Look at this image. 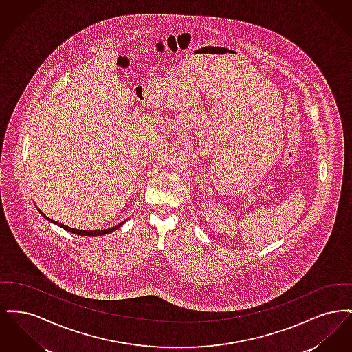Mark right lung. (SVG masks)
Masks as SVG:
<instances>
[{"instance_id":"add662e5","label":"right lung","mask_w":352,"mask_h":352,"mask_svg":"<svg viewBox=\"0 0 352 352\" xmlns=\"http://www.w3.org/2000/svg\"><path fill=\"white\" fill-rule=\"evenodd\" d=\"M41 212V211H39ZM42 215H43V218L47 219V220H50L52 221L54 224H56V226H59V227H62L63 230H66L68 232H71V234H82V236H101V234H111V232H113V231H116L118 228H120L124 223H125V220L124 221H121L120 224L118 226H115V227H112V228H108V230H101V231H83V230H75V228H71V227H67V226H65V224H60V223H58V221H55V220H52V219H49L43 212H41Z\"/></svg>"}]
</instances>
